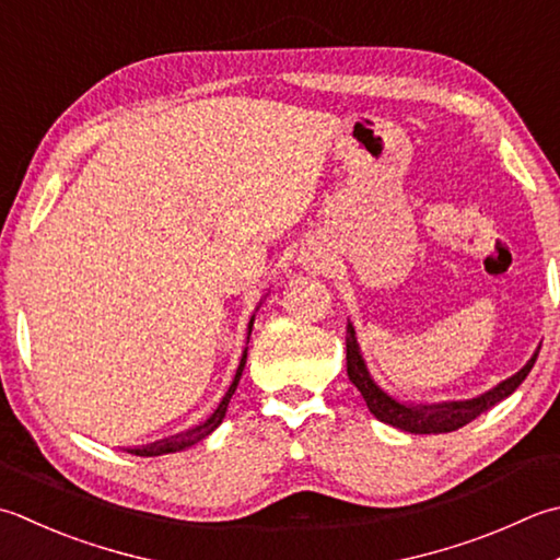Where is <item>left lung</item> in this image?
Instances as JSON below:
<instances>
[{
    "label": "left lung",
    "instance_id": "8db88e82",
    "mask_svg": "<svg viewBox=\"0 0 560 560\" xmlns=\"http://www.w3.org/2000/svg\"><path fill=\"white\" fill-rule=\"evenodd\" d=\"M539 349L541 347H536L532 359L517 371V374L500 381L498 386L480 393L476 398L442 400V402H405V400H398L396 396H390L388 390H383L374 381V376H371L366 361L361 357L354 325L347 323V376L359 388L361 396H364L366 408L376 420L386 422L390 427H398V430L410 432V434H444V432H456L458 427L476 420L478 415L490 410L492 405L510 398L512 393L520 388V383L529 376L534 361L539 357Z\"/></svg>",
    "mask_w": 560,
    "mask_h": 560
}]
</instances>
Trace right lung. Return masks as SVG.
Returning <instances> with one entry per match:
<instances>
[{"instance_id": "right-lung-1", "label": "right lung", "mask_w": 560, "mask_h": 560, "mask_svg": "<svg viewBox=\"0 0 560 560\" xmlns=\"http://www.w3.org/2000/svg\"><path fill=\"white\" fill-rule=\"evenodd\" d=\"M265 299H267V295H265ZM265 299H261V301L257 303L255 313L259 311V305L265 303ZM255 313H252L249 323H247V342H249V335H252V325H255ZM245 364H247V347H245L243 357H240V364H237V371H235V376H233V383H230V386H228L223 400L218 402V408H215L211 415H208V418H206L201 424H196V427H191V430L179 432V434H174V436H164V440H160V442H152V444H142V446L126 448V452L136 454V456H162V454H177V452H184V448H189V446H194V444H199L201 440H206L208 434L215 432L218 427H221V422H223V418H225V412H228V402H230V398H233V393H235L237 383H240V376H243V371H245Z\"/></svg>"}]
</instances>
